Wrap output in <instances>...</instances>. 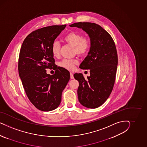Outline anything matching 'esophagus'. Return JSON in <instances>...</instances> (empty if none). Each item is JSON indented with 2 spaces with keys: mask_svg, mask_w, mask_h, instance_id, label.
<instances>
[{
  "mask_svg": "<svg viewBox=\"0 0 147 147\" xmlns=\"http://www.w3.org/2000/svg\"><path fill=\"white\" fill-rule=\"evenodd\" d=\"M70 77H71V79H74V76L72 73H70Z\"/></svg>",
  "mask_w": 147,
  "mask_h": 147,
  "instance_id": "34e87169",
  "label": "esophagus"
}]
</instances>
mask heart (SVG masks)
Returning a JSON list of instances; mask_svg holds the SVG:
<instances>
[{"label": "heart", "instance_id": "heart-1", "mask_svg": "<svg viewBox=\"0 0 147 147\" xmlns=\"http://www.w3.org/2000/svg\"><path fill=\"white\" fill-rule=\"evenodd\" d=\"M63 41L73 47L74 54L79 56H84L88 53L90 48V39L88 36H82L80 33L71 31L67 33L63 38ZM51 51L54 57L60 56V45L57 41H54L51 46ZM78 61L76 59H63L60 62V66L66 69L71 71L75 68Z\"/></svg>", "mask_w": 147, "mask_h": 147}]
</instances>
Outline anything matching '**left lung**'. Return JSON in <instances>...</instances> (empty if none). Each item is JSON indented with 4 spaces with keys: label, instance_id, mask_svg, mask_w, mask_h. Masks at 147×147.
I'll return each mask as SVG.
<instances>
[{
    "label": "left lung",
    "instance_id": "8db88e82",
    "mask_svg": "<svg viewBox=\"0 0 147 147\" xmlns=\"http://www.w3.org/2000/svg\"><path fill=\"white\" fill-rule=\"evenodd\" d=\"M69 26L82 28L90 38L89 53L80 66L82 69H89L90 76L85 79L81 73H76L74 76L79 82L78 95L80 103L89 108H98L109 98L115 84L118 63L115 42L96 24L76 22Z\"/></svg>",
    "mask_w": 147,
    "mask_h": 147
}]
</instances>
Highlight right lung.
I'll use <instances>...</instances> for the list:
<instances>
[{
	"label": "right lung",
	"mask_w": 147,
	"mask_h": 147,
	"mask_svg": "<svg viewBox=\"0 0 147 147\" xmlns=\"http://www.w3.org/2000/svg\"><path fill=\"white\" fill-rule=\"evenodd\" d=\"M66 25L45 27L32 32L22 42L18 60L19 75L27 96L40 111L56 109L61 95L70 79L67 69L58 67L51 46ZM55 70L53 75L45 69Z\"/></svg>",
	"instance_id": "obj_1"
}]
</instances>
